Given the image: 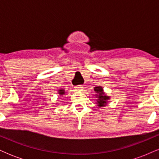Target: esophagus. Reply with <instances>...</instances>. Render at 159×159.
<instances>
[{"mask_svg":"<svg viewBox=\"0 0 159 159\" xmlns=\"http://www.w3.org/2000/svg\"><path fill=\"white\" fill-rule=\"evenodd\" d=\"M84 87H82L81 85H78V86H76L75 87V90H78V91H81L83 90Z\"/></svg>","mask_w":159,"mask_h":159,"instance_id":"obj_1","label":"esophagus"}]
</instances>
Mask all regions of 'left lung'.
<instances>
[{"instance_id":"1","label":"left lung","mask_w":159,"mask_h":159,"mask_svg":"<svg viewBox=\"0 0 159 159\" xmlns=\"http://www.w3.org/2000/svg\"><path fill=\"white\" fill-rule=\"evenodd\" d=\"M94 90L96 91V93H98V95H96L98 96V99L97 100L98 102V106L99 107H102L105 106V104H106L107 100L108 99L109 97L108 96H104V93H103V89L101 87H96L94 88Z\"/></svg>"}]
</instances>
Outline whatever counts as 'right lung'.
<instances>
[{"label": "right lung", "instance_id": "add662e5", "mask_svg": "<svg viewBox=\"0 0 159 159\" xmlns=\"http://www.w3.org/2000/svg\"><path fill=\"white\" fill-rule=\"evenodd\" d=\"M59 93L63 95V93H64V91H63V90H59Z\"/></svg>", "mask_w": 159, "mask_h": 159}]
</instances>
